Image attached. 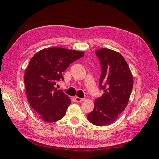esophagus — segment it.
I'll return each instance as SVG.
<instances>
[{"instance_id":"esophagus-1","label":"esophagus","mask_w":159,"mask_h":159,"mask_svg":"<svg viewBox=\"0 0 159 159\" xmlns=\"http://www.w3.org/2000/svg\"><path fill=\"white\" fill-rule=\"evenodd\" d=\"M75 99L77 102H82L85 100L84 98H79V97H75Z\"/></svg>"}]
</instances>
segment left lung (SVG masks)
Masks as SVG:
<instances>
[{
  "label": "left lung",
  "instance_id": "1",
  "mask_svg": "<svg viewBox=\"0 0 159 159\" xmlns=\"http://www.w3.org/2000/svg\"><path fill=\"white\" fill-rule=\"evenodd\" d=\"M101 65L100 89L104 94L94 102V110L88 114L92 124L103 126L114 123L125 110L133 89V76L123 57L107 48L96 51Z\"/></svg>",
  "mask_w": 159,
  "mask_h": 159
}]
</instances>
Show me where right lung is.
I'll return each mask as SVG.
<instances>
[{
    "instance_id": "add662e5",
    "label": "right lung",
    "mask_w": 159,
    "mask_h": 159,
    "mask_svg": "<svg viewBox=\"0 0 159 159\" xmlns=\"http://www.w3.org/2000/svg\"><path fill=\"white\" fill-rule=\"evenodd\" d=\"M84 55L80 51L53 47L40 50L30 60L24 77L27 98L43 121L55 122L65 115L71 99L55 88L56 82L63 80L62 72Z\"/></svg>"
}]
</instances>
